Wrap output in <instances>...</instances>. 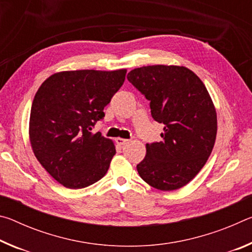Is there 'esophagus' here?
I'll list each match as a JSON object with an SVG mask.
<instances>
[{"mask_svg":"<svg viewBox=\"0 0 252 252\" xmlns=\"http://www.w3.org/2000/svg\"><path fill=\"white\" fill-rule=\"evenodd\" d=\"M116 142L118 146H126V144H127L130 142V140H126V139H122V138H117L116 139Z\"/></svg>","mask_w":252,"mask_h":252,"instance_id":"obj_1","label":"esophagus"}]
</instances>
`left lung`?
<instances>
[{
	"instance_id": "1",
	"label": "left lung",
	"mask_w": 252,
	"mask_h": 252,
	"mask_svg": "<svg viewBox=\"0 0 252 252\" xmlns=\"http://www.w3.org/2000/svg\"><path fill=\"white\" fill-rule=\"evenodd\" d=\"M126 78L150 101L152 118L164 125L162 141L147 143L136 170L158 190L180 189L203 168L215 146L218 126L211 96L186 66H142Z\"/></svg>"
}]
</instances>
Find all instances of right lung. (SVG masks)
I'll list each match as a JSON object with an SVG mask.
<instances>
[{
    "mask_svg": "<svg viewBox=\"0 0 252 252\" xmlns=\"http://www.w3.org/2000/svg\"><path fill=\"white\" fill-rule=\"evenodd\" d=\"M126 74V69L58 72L34 96L29 125L32 150L65 188L82 189L108 172L116 147L92 129L104 118V106L122 87Z\"/></svg>",
    "mask_w": 252,
    "mask_h": 252,
    "instance_id": "obj_1",
    "label": "right lung"
}]
</instances>
